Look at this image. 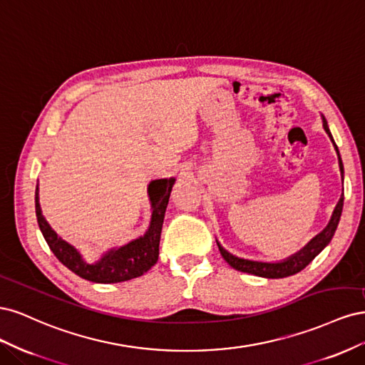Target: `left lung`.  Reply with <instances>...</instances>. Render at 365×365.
Wrapping results in <instances>:
<instances>
[{
	"mask_svg": "<svg viewBox=\"0 0 365 365\" xmlns=\"http://www.w3.org/2000/svg\"><path fill=\"white\" fill-rule=\"evenodd\" d=\"M323 128L327 132V135L330 137V140L334 141L332 134H330L329 126H327V121L323 117ZM334 146L338 152V148L334 141ZM338 158H339V152H338ZM339 169L341 173H344V168H342V161L339 158ZM342 202H344V196H341V200L335 208V212L332 215V219H330L329 225L319 233L318 236H315L309 244L300 251L294 254L292 257L286 259L283 262L279 263H264V262H252V260H247V259H239L233 254H230L228 251H225L222 247H219L220 254H222V257L225 259V262L230 264V267H233L237 271L242 272H248V274H254V275H259V277H267V279H283V277H288V275H294L297 272H300L302 269H304L309 263H311L319 252L324 250V247L329 244L330 240H332L334 235H335V230L338 227L339 222V217H341V212H342Z\"/></svg>",
	"mask_w": 365,
	"mask_h": 365,
	"instance_id": "1",
	"label": "left lung"
}]
</instances>
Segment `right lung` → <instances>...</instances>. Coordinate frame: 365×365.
<instances>
[{"label": "right lung", "mask_w": 365, "mask_h": 365, "mask_svg": "<svg viewBox=\"0 0 365 365\" xmlns=\"http://www.w3.org/2000/svg\"><path fill=\"white\" fill-rule=\"evenodd\" d=\"M173 182L175 180L169 178L155 180L149 184V196L153 210L148 233L143 237L129 242L125 247L111 250L97 263L83 262L79 252L54 233L46 217L41 213L36 190L35 207L42 236L47 240L50 250L59 259V262H62L65 267L85 280L94 283H118L140 277V275L148 272L158 260L163 220Z\"/></svg>", "instance_id": "1"}]
</instances>
